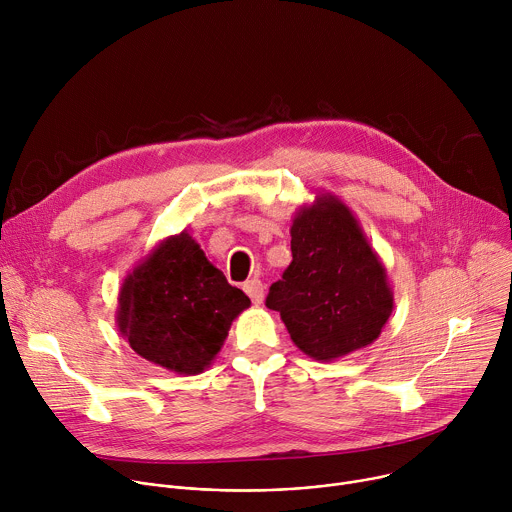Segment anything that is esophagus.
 <instances>
[{"label": "esophagus", "instance_id": "1", "mask_svg": "<svg viewBox=\"0 0 512 512\" xmlns=\"http://www.w3.org/2000/svg\"><path fill=\"white\" fill-rule=\"evenodd\" d=\"M243 289H245V294L251 298V302L253 304H261L263 302V296H265V287H263V283H261V279H249V281H245L243 283Z\"/></svg>", "mask_w": 512, "mask_h": 512}]
</instances>
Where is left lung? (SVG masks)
Instances as JSON below:
<instances>
[{"label": "left lung", "instance_id": "obj_1", "mask_svg": "<svg viewBox=\"0 0 512 512\" xmlns=\"http://www.w3.org/2000/svg\"><path fill=\"white\" fill-rule=\"evenodd\" d=\"M291 263L269 287L291 340L316 360L373 344L393 312L387 271L350 208L316 196L291 223Z\"/></svg>", "mask_w": 512, "mask_h": 512}]
</instances>
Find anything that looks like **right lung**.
<instances>
[{"mask_svg": "<svg viewBox=\"0 0 512 512\" xmlns=\"http://www.w3.org/2000/svg\"><path fill=\"white\" fill-rule=\"evenodd\" d=\"M249 306L243 291L182 231L162 241L125 277L117 328L145 360L178 375H198Z\"/></svg>", "mask_w": 512, "mask_h": 512, "instance_id": "add662e5", "label": "right lung"}]
</instances>
